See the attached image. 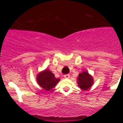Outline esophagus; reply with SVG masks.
<instances>
[{
    "instance_id": "esophagus-1",
    "label": "esophagus",
    "mask_w": 123,
    "mask_h": 123,
    "mask_svg": "<svg viewBox=\"0 0 123 123\" xmlns=\"http://www.w3.org/2000/svg\"><path fill=\"white\" fill-rule=\"evenodd\" d=\"M69 77H70V75H69V74H67L64 75V78H66V79H68V78H69Z\"/></svg>"
}]
</instances>
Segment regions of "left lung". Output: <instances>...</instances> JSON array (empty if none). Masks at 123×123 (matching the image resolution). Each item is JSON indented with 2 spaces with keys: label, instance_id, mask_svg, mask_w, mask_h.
I'll list each match as a JSON object with an SVG mask.
<instances>
[{
  "label": "left lung",
  "instance_id": "8db88e82",
  "mask_svg": "<svg viewBox=\"0 0 123 123\" xmlns=\"http://www.w3.org/2000/svg\"><path fill=\"white\" fill-rule=\"evenodd\" d=\"M78 81L79 87L82 90L88 89L93 84V78L87 71L79 74Z\"/></svg>",
  "mask_w": 123,
  "mask_h": 123
}]
</instances>
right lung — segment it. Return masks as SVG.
<instances>
[{"label": "right lung", "mask_w": 123, "mask_h": 123, "mask_svg": "<svg viewBox=\"0 0 123 123\" xmlns=\"http://www.w3.org/2000/svg\"><path fill=\"white\" fill-rule=\"evenodd\" d=\"M37 81L41 87L49 91L55 86L60 81L59 78H56L54 74L48 69L40 73L37 76Z\"/></svg>", "instance_id": "1"}]
</instances>
